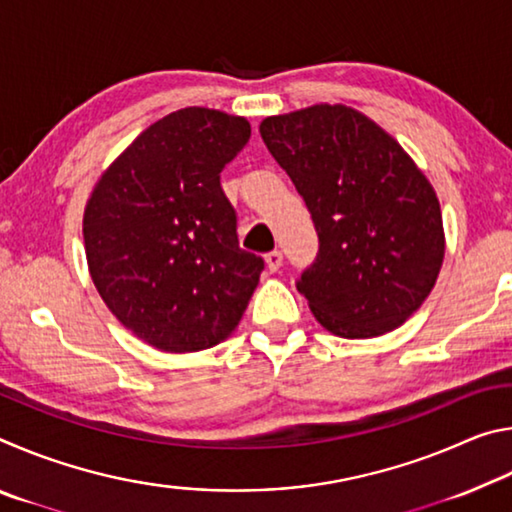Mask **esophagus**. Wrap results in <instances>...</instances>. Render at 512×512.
<instances>
[{"label": "esophagus", "instance_id": "1", "mask_svg": "<svg viewBox=\"0 0 512 512\" xmlns=\"http://www.w3.org/2000/svg\"><path fill=\"white\" fill-rule=\"evenodd\" d=\"M266 266H268V271H277V268L282 266V253L280 250H271V253H266Z\"/></svg>", "mask_w": 512, "mask_h": 512}]
</instances>
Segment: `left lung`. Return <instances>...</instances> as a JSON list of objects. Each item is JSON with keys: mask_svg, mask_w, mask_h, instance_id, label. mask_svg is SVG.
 Instances as JSON below:
<instances>
[{"mask_svg": "<svg viewBox=\"0 0 512 512\" xmlns=\"http://www.w3.org/2000/svg\"><path fill=\"white\" fill-rule=\"evenodd\" d=\"M318 232L298 291L343 339L400 327L438 280L445 257L436 192L400 144L354 108L318 103L259 126Z\"/></svg>", "mask_w": 512, "mask_h": 512, "instance_id": "1", "label": "left lung"}]
</instances>
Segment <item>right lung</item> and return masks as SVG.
I'll return each instance as SVG.
<instances>
[{
  "instance_id": "add662e5",
  "label": "right lung",
  "mask_w": 512,
  "mask_h": 512,
  "mask_svg": "<svg viewBox=\"0 0 512 512\" xmlns=\"http://www.w3.org/2000/svg\"><path fill=\"white\" fill-rule=\"evenodd\" d=\"M250 137L244 117L183 108L155 121L103 171L85 205L94 287L126 329L162 352L235 332L264 271L239 248L221 171Z\"/></svg>"
}]
</instances>
